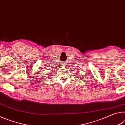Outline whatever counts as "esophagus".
<instances>
[{
  "mask_svg": "<svg viewBox=\"0 0 125 125\" xmlns=\"http://www.w3.org/2000/svg\"><path fill=\"white\" fill-rule=\"evenodd\" d=\"M62 66H65V63H64V62H62Z\"/></svg>",
  "mask_w": 125,
  "mask_h": 125,
  "instance_id": "obj_1",
  "label": "esophagus"
}]
</instances>
